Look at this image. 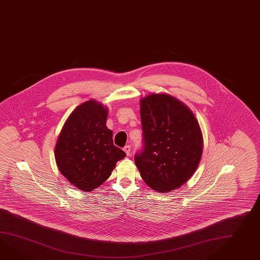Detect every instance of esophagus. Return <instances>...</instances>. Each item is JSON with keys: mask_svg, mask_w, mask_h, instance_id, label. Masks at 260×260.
<instances>
[{"mask_svg": "<svg viewBox=\"0 0 260 260\" xmlns=\"http://www.w3.org/2000/svg\"><path fill=\"white\" fill-rule=\"evenodd\" d=\"M124 151L126 152V154H127V156H129V154H131V146L129 145H127V146H124Z\"/></svg>", "mask_w": 260, "mask_h": 260, "instance_id": "1", "label": "esophagus"}]
</instances>
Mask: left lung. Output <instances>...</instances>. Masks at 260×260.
<instances>
[{"mask_svg": "<svg viewBox=\"0 0 260 260\" xmlns=\"http://www.w3.org/2000/svg\"><path fill=\"white\" fill-rule=\"evenodd\" d=\"M143 146L134 160L152 190L165 192L183 185L197 170L203 151L198 121L171 95L151 94L141 100Z\"/></svg>", "mask_w": 260, "mask_h": 260, "instance_id": "8db88e82", "label": "left lung"}]
</instances>
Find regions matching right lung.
<instances>
[{
    "label": "right lung",
    "mask_w": 260,
    "mask_h": 260,
    "mask_svg": "<svg viewBox=\"0 0 260 260\" xmlns=\"http://www.w3.org/2000/svg\"><path fill=\"white\" fill-rule=\"evenodd\" d=\"M107 109L95 101L81 104L66 121L55 146L63 177L78 189L90 191L107 180L126 153L115 146L106 127Z\"/></svg>",
    "instance_id": "right-lung-1"
}]
</instances>
